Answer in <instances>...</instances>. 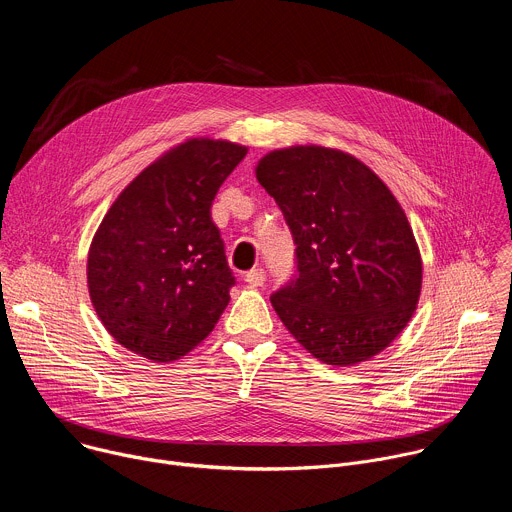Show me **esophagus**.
<instances>
[{"instance_id": "34e87169", "label": "esophagus", "mask_w": 512, "mask_h": 512, "mask_svg": "<svg viewBox=\"0 0 512 512\" xmlns=\"http://www.w3.org/2000/svg\"><path fill=\"white\" fill-rule=\"evenodd\" d=\"M245 281H247L249 285H253V287H259V285H263V283H265V269H261V267H255V269L247 271V275H245Z\"/></svg>"}]
</instances>
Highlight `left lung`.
<instances>
[{
    "instance_id": "obj_1",
    "label": "left lung",
    "mask_w": 512,
    "mask_h": 512,
    "mask_svg": "<svg viewBox=\"0 0 512 512\" xmlns=\"http://www.w3.org/2000/svg\"><path fill=\"white\" fill-rule=\"evenodd\" d=\"M296 245V275L271 296L294 338L336 367L369 360L411 320L421 257L385 182L350 154L296 145L257 164Z\"/></svg>"
}]
</instances>
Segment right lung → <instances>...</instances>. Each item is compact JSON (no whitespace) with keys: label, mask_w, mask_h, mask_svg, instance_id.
I'll return each mask as SVG.
<instances>
[{"label":"right lung","mask_w":512,"mask_h":512,"mask_svg":"<svg viewBox=\"0 0 512 512\" xmlns=\"http://www.w3.org/2000/svg\"><path fill=\"white\" fill-rule=\"evenodd\" d=\"M245 145L196 137L145 168L93 237L87 283L95 312L125 348L168 362L200 344L235 285L212 200Z\"/></svg>","instance_id":"right-lung-1"}]
</instances>
